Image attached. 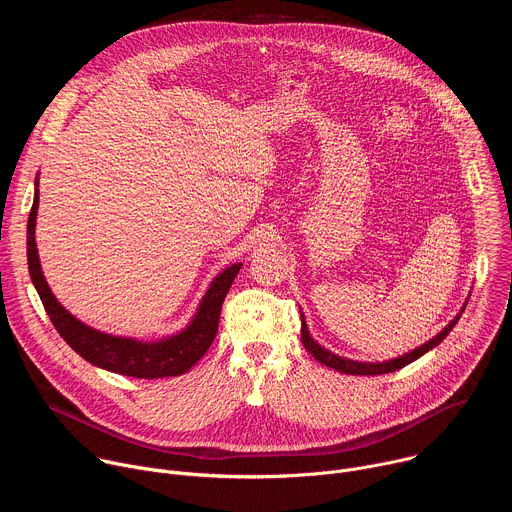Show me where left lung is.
<instances>
[{
  "mask_svg": "<svg viewBox=\"0 0 512 512\" xmlns=\"http://www.w3.org/2000/svg\"><path fill=\"white\" fill-rule=\"evenodd\" d=\"M468 300H470V298H468ZM466 304H468V302H464L462 310L454 316V320H452L442 332H437V334H435L433 338H429L425 344H421V346H417V348H413V350H409V352H405V354H401V356H397V358L383 360V362H362V360H352V358H344V356H338V354L330 352L328 348H324L322 344H318V342L312 338L304 314H302V342H304V346L308 348V352H310L316 360H320L322 364H326V367H330V369H334V371H338V373H344V375H360V377L385 375V373H393V371L403 369L405 364L417 360L419 356H423L425 352H429L431 348H435L437 344H440V342L452 332V328L458 324L462 312L466 310Z\"/></svg>",
  "mask_w": 512,
  "mask_h": 512,
  "instance_id": "1",
  "label": "left lung"
}]
</instances>
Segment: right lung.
<instances>
[{"label":"right lung","mask_w":512,"mask_h":512,"mask_svg":"<svg viewBox=\"0 0 512 512\" xmlns=\"http://www.w3.org/2000/svg\"><path fill=\"white\" fill-rule=\"evenodd\" d=\"M40 174L34 180V202L28 216V269L32 283L50 316L54 328L64 342L79 352L87 362L99 369L135 377V379H164L178 377L190 371L194 364L210 348L216 330L221 308L227 298V291L233 285L243 263H233L218 273L202 296L190 322L170 334L156 340H141L133 336H115L101 332L79 318L72 316L52 294V289L42 273L38 249H36V216H38V184Z\"/></svg>","instance_id":"right-lung-1"}]
</instances>
